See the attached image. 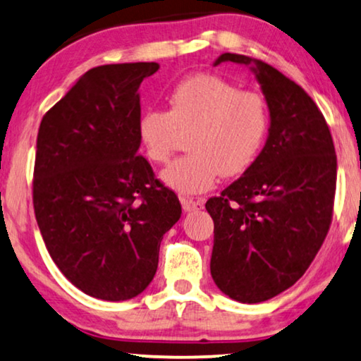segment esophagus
I'll list each match as a JSON object with an SVG mask.
<instances>
[{"instance_id":"34e87169","label":"esophagus","mask_w":361,"mask_h":361,"mask_svg":"<svg viewBox=\"0 0 361 361\" xmlns=\"http://www.w3.org/2000/svg\"><path fill=\"white\" fill-rule=\"evenodd\" d=\"M180 201H181L183 211H185V212L197 211V209H202V207H204V200H201V197H200V200H195V197L181 196Z\"/></svg>"}]
</instances>
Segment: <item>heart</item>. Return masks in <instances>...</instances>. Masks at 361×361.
I'll use <instances>...</instances> for the list:
<instances>
[{"label":"heart","instance_id":"1","mask_svg":"<svg viewBox=\"0 0 361 361\" xmlns=\"http://www.w3.org/2000/svg\"><path fill=\"white\" fill-rule=\"evenodd\" d=\"M166 99L169 111L147 109L137 124L140 144L155 164L169 161L180 134L193 130L191 154L161 171L166 186L196 195L211 190L221 175L237 176L255 161L270 123L260 93L200 73L176 83Z\"/></svg>","mask_w":361,"mask_h":361}]
</instances>
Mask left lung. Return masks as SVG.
I'll use <instances>...</instances> for the list:
<instances>
[{
	"mask_svg": "<svg viewBox=\"0 0 361 361\" xmlns=\"http://www.w3.org/2000/svg\"><path fill=\"white\" fill-rule=\"evenodd\" d=\"M247 65L270 111L255 161L206 209L214 221L211 275L238 302L255 304L293 286L311 265L332 221L337 157L311 96L262 60L222 54L214 62Z\"/></svg>",
	"mask_w": 361,
	"mask_h": 361,
	"instance_id": "8db88e82",
	"label": "left lung"
}]
</instances>
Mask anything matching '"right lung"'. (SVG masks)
Wrapping results in <instances>:
<instances>
[{
    "label": "right lung",
    "mask_w": 361,
    "mask_h": 361,
    "mask_svg": "<svg viewBox=\"0 0 361 361\" xmlns=\"http://www.w3.org/2000/svg\"><path fill=\"white\" fill-rule=\"evenodd\" d=\"M155 62L91 68L40 123L34 212L45 247L88 296L128 301L154 280L178 197L139 155V86Z\"/></svg>",
    "instance_id": "1"
}]
</instances>
